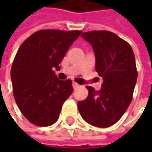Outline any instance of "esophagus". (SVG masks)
Here are the masks:
<instances>
[{
  "label": "esophagus",
  "instance_id": "34e87169",
  "mask_svg": "<svg viewBox=\"0 0 152 152\" xmlns=\"http://www.w3.org/2000/svg\"><path fill=\"white\" fill-rule=\"evenodd\" d=\"M72 86H73L74 89H76V88H77V87L79 86V84H78L77 83H76V82H73V83H72Z\"/></svg>",
  "mask_w": 152,
  "mask_h": 152
}]
</instances>
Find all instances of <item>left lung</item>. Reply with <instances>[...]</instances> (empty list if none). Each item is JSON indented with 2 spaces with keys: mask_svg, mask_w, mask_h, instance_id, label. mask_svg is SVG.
I'll use <instances>...</instances> for the list:
<instances>
[{
  "mask_svg": "<svg viewBox=\"0 0 152 152\" xmlns=\"http://www.w3.org/2000/svg\"><path fill=\"white\" fill-rule=\"evenodd\" d=\"M81 37L91 45L95 69L104 81L99 91L87 86L89 95L78 101V110L89 124L107 128L121 118L131 103L137 79L134 52L128 42L111 31H87Z\"/></svg>",
  "mask_w": 152,
  "mask_h": 152,
  "instance_id": "1",
  "label": "left lung"
}]
</instances>
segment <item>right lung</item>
I'll return each mask as SVG.
<instances>
[{
  "instance_id": "obj_1",
  "label": "right lung",
  "mask_w": 152,
  "mask_h": 152,
  "mask_svg": "<svg viewBox=\"0 0 152 152\" xmlns=\"http://www.w3.org/2000/svg\"><path fill=\"white\" fill-rule=\"evenodd\" d=\"M81 31L41 30L20 46L11 69L15 103L32 124L50 126L57 121L65 100L73 91L72 81L55 75L67 51Z\"/></svg>"
}]
</instances>
